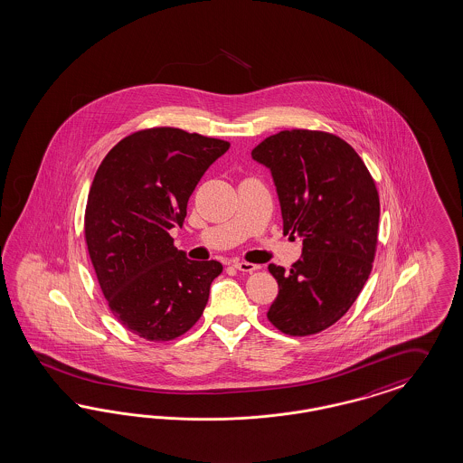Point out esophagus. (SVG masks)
I'll return each mask as SVG.
<instances>
[{
	"mask_svg": "<svg viewBox=\"0 0 463 463\" xmlns=\"http://www.w3.org/2000/svg\"><path fill=\"white\" fill-rule=\"evenodd\" d=\"M234 269L242 271V273H251V271L258 270V267L253 263H248V261H236L234 263Z\"/></svg>",
	"mask_w": 463,
	"mask_h": 463,
	"instance_id": "34e87169",
	"label": "esophagus"
}]
</instances>
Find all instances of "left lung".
<instances>
[{
	"label": "left lung",
	"mask_w": 463,
	"mask_h": 463,
	"mask_svg": "<svg viewBox=\"0 0 463 463\" xmlns=\"http://www.w3.org/2000/svg\"><path fill=\"white\" fill-rule=\"evenodd\" d=\"M251 156L271 171L284 234L303 240L290 270L269 265L279 296L267 317L286 335H315L349 311L369 279L380 222L374 179L351 145L326 131L286 129Z\"/></svg>",
	"instance_id": "1"
}]
</instances>
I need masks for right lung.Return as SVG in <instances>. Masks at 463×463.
<instances>
[{
	"instance_id": "add662e5",
	"label": "right lung",
	"mask_w": 463,
	"mask_h": 463,
	"mask_svg": "<svg viewBox=\"0 0 463 463\" xmlns=\"http://www.w3.org/2000/svg\"><path fill=\"white\" fill-rule=\"evenodd\" d=\"M229 142L171 127L135 131L100 162L85 207V242L100 290L131 334L167 342L186 334L222 273L215 260L192 261L169 229Z\"/></svg>"
}]
</instances>
